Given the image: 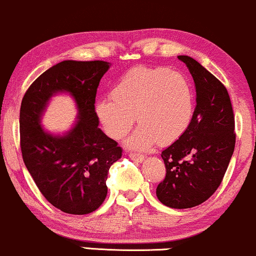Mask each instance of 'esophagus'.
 Wrapping results in <instances>:
<instances>
[{"label":"esophagus","mask_w":256,"mask_h":256,"mask_svg":"<svg viewBox=\"0 0 256 256\" xmlns=\"http://www.w3.org/2000/svg\"><path fill=\"white\" fill-rule=\"evenodd\" d=\"M129 157L133 160H136V162H142L144 160V154H136V152H130V154H129Z\"/></svg>","instance_id":"obj_1"}]
</instances>
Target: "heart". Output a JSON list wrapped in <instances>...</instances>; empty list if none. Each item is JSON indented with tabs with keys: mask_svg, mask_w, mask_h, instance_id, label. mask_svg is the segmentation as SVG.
I'll use <instances>...</instances> for the list:
<instances>
[{
	"mask_svg": "<svg viewBox=\"0 0 256 256\" xmlns=\"http://www.w3.org/2000/svg\"><path fill=\"white\" fill-rule=\"evenodd\" d=\"M111 99L96 102V111L108 134L124 136L134 123L140 126L128 145L145 150L154 142L166 145L190 126L194 93L182 74L166 68H134L111 90Z\"/></svg>",
	"mask_w": 256,
	"mask_h": 256,
	"instance_id": "1",
	"label": "heart"
}]
</instances>
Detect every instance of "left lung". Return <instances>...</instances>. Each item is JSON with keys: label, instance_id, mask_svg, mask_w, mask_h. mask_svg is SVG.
<instances>
[{"label": "left lung", "instance_id": "1", "mask_svg": "<svg viewBox=\"0 0 256 256\" xmlns=\"http://www.w3.org/2000/svg\"><path fill=\"white\" fill-rule=\"evenodd\" d=\"M196 90V108L188 129L162 151L166 178L156 188L160 203L186 209L206 202L220 186L236 145L234 114L225 86L186 56Z\"/></svg>", "mask_w": 256, "mask_h": 256}]
</instances>
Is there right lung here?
Returning a JSON list of instances; mask_svg holds the SVG:
<instances>
[{"mask_svg": "<svg viewBox=\"0 0 256 256\" xmlns=\"http://www.w3.org/2000/svg\"><path fill=\"white\" fill-rule=\"evenodd\" d=\"M108 62L65 60L48 68L28 87L20 106L22 160L43 197L62 212L84 215L96 210L108 194L106 179L122 148L98 128L96 96ZM68 91L80 120L64 137L47 134L39 117L49 98Z\"/></svg>", "mask_w": 256, "mask_h": 256, "instance_id": "1", "label": "right lung"}]
</instances>
